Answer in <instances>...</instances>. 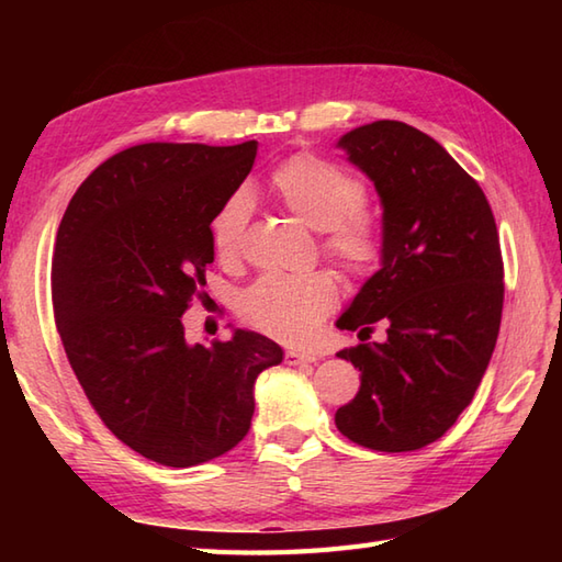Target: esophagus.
I'll return each instance as SVG.
<instances>
[{
    "label": "esophagus",
    "mask_w": 562,
    "mask_h": 562,
    "mask_svg": "<svg viewBox=\"0 0 562 562\" xmlns=\"http://www.w3.org/2000/svg\"><path fill=\"white\" fill-rule=\"evenodd\" d=\"M284 362H288V364H312V362H316V355L300 352V350H288V352H284Z\"/></svg>",
    "instance_id": "obj_1"
}]
</instances>
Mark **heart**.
Returning a JSON list of instances; mask_svg holds the SVG:
<instances>
[{
  "label": "heart",
  "instance_id": "heart-1",
  "mask_svg": "<svg viewBox=\"0 0 562 562\" xmlns=\"http://www.w3.org/2000/svg\"><path fill=\"white\" fill-rule=\"evenodd\" d=\"M272 188L296 220L326 234L324 250L342 268L362 274L376 266L381 238L374 220L360 210L364 186L355 176L326 159L300 154L274 171ZM250 210V193L238 190L214 214L210 234L220 258L238 256ZM336 302L338 284L330 272L266 274L241 296V316L274 340L302 345L314 338Z\"/></svg>",
  "mask_w": 562,
  "mask_h": 562
}]
</instances>
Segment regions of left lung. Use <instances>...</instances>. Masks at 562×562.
<instances>
[{
	"instance_id": "obj_1",
	"label": "left lung",
	"mask_w": 562,
	"mask_h": 562,
	"mask_svg": "<svg viewBox=\"0 0 562 562\" xmlns=\"http://www.w3.org/2000/svg\"><path fill=\"white\" fill-rule=\"evenodd\" d=\"M338 149L381 200V268L336 326L384 342L338 357L360 391L338 408L340 432L374 451H413L457 423L491 362L505 300L499 236L485 193L429 135L398 121L360 125Z\"/></svg>"
}]
</instances>
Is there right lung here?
Listing matches in <instances>:
<instances>
[{
    "label": "right lung",
    "instance_id": "right-lung-1",
    "mask_svg": "<svg viewBox=\"0 0 562 562\" xmlns=\"http://www.w3.org/2000/svg\"><path fill=\"white\" fill-rule=\"evenodd\" d=\"M256 151V139L130 147L79 186L57 229L53 306L67 360L105 427L173 469L246 437L256 379L284 355L244 328L190 345L181 321L214 260L210 224Z\"/></svg>",
    "mask_w": 562,
    "mask_h": 562
}]
</instances>
